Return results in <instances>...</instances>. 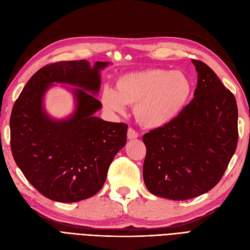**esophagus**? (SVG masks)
<instances>
[{"label":"esophagus","instance_id":"1","mask_svg":"<svg viewBox=\"0 0 250 250\" xmlns=\"http://www.w3.org/2000/svg\"><path fill=\"white\" fill-rule=\"evenodd\" d=\"M127 137L129 140H134V139H138L139 138V133L135 131L132 128H129L127 131Z\"/></svg>","mask_w":250,"mask_h":250}]
</instances>
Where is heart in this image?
<instances>
[{
	"label": "heart",
	"instance_id": "b5f03b06",
	"mask_svg": "<svg viewBox=\"0 0 250 250\" xmlns=\"http://www.w3.org/2000/svg\"><path fill=\"white\" fill-rule=\"evenodd\" d=\"M193 93V83L183 71L146 69L122 74L116 88H103L101 102L113 112H123L125 105H133L138 122L155 129L175 120Z\"/></svg>",
	"mask_w": 250,
	"mask_h": 250
}]
</instances>
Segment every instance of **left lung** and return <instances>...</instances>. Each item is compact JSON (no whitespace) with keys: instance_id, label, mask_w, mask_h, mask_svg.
Listing matches in <instances>:
<instances>
[{"instance_id":"1","label":"left lung","mask_w":250,"mask_h":250,"mask_svg":"<svg viewBox=\"0 0 250 250\" xmlns=\"http://www.w3.org/2000/svg\"><path fill=\"white\" fill-rule=\"evenodd\" d=\"M193 100L168 125L144 134V183L171 200L197 197L221 179L238 143V107L229 89L199 60Z\"/></svg>"}]
</instances>
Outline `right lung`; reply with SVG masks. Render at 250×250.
Listing matches in <instances>:
<instances>
[{
	"label": "right lung",
	"instance_id": "1",
	"mask_svg": "<svg viewBox=\"0 0 250 250\" xmlns=\"http://www.w3.org/2000/svg\"><path fill=\"white\" fill-rule=\"evenodd\" d=\"M108 62H59L42 67L27 82L13 105L10 143L14 161L27 180L44 197L77 202L99 192L113 157L127 139L128 126L95 117L102 104L95 96L100 72ZM54 83L74 86L75 109L54 119L43 98Z\"/></svg>",
	"mask_w": 250,
	"mask_h": 250
}]
</instances>
